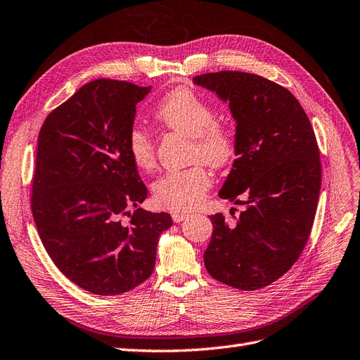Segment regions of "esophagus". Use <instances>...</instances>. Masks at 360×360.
Returning <instances> with one entry per match:
<instances>
[{"mask_svg": "<svg viewBox=\"0 0 360 360\" xmlns=\"http://www.w3.org/2000/svg\"><path fill=\"white\" fill-rule=\"evenodd\" d=\"M189 217V214L188 213H172V220H174L176 223H180L181 220H184V219H188Z\"/></svg>", "mask_w": 360, "mask_h": 360, "instance_id": "esophagus-1", "label": "esophagus"}]
</instances>
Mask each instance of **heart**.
Masks as SVG:
<instances>
[{
    "label": "heart",
    "instance_id": "heart-1",
    "mask_svg": "<svg viewBox=\"0 0 360 360\" xmlns=\"http://www.w3.org/2000/svg\"><path fill=\"white\" fill-rule=\"evenodd\" d=\"M155 117L167 129L191 139V160H202L213 168L226 165L235 153L228 128L217 122V111L204 96L189 88H177L162 98ZM128 153L135 167L150 171L155 167V147L148 132L134 127L128 135ZM212 184L207 169L196 164L171 171L153 186L155 201L169 212H191L200 205Z\"/></svg>",
    "mask_w": 360,
    "mask_h": 360
}]
</instances>
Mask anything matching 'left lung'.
Returning a JSON list of instances; mask_svg holds the SVG:
<instances>
[{
  "instance_id": "left-lung-1",
  "label": "left lung",
  "mask_w": 360,
  "mask_h": 360,
  "mask_svg": "<svg viewBox=\"0 0 360 360\" xmlns=\"http://www.w3.org/2000/svg\"><path fill=\"white\" fill-rule=\"evenodd\" d=\"M193 83L229 104L237 159L219 196L244 205L237 221L210 216L205 268L235 289L265 288L292 268L311 232L321 184L313 127L286 88L256 74L208 72Z\"/></svg>"
}]
</instances>
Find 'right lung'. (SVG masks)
Wrapping results in <instances>:
<instances>
[{
	"mask_svg": "<svg viewBox=\"0 0 360 360\" xmlns=\"http://www.w3.org/2000/svg\"><path fill=\"white\" fill-rule=\"evenodd\" d=\"M150 89L89 82L46 117L37 140V231L62 274L95 295L125 293L150 277L160 233L172 225L168 213L137 207L147 188L128 153L135 105Z\"/></svg>",
	"mask_w": 360,
	"mask_h": 360,
	"instance_id": "obj_1",
	"label": "right lung"
}]
</instances>
